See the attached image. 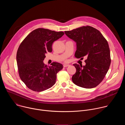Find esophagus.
<instances>
[{
    "instance_id": "1",
    "label": "esophagus",
    "mask_w": 125,
    "mask_h": 125,
    "mask_svg": "<svg viewBox=\"0 0 125 125\" xmlns=\"http://www.w3.org/2000/svg\"><path fill=\"white\" fill-rule=\"evenodd\" d=\"M69 66V64H64L63 65V67H68Z\"/></svg>"
}]
</instances>
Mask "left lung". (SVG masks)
I'll use <instances>...</instances> for the list:
<instances>
[{"label":"left lung","instance_id":"obj_1","mask_svg":"<svg viewBox=\"0 0 125 125\" xmlns=\"http://www.w3.org/2000/svg\"><path fill=\"white\" fill-rule=\"evenodd\" d=\"M65 33L76 42L75 57L82 59L86 58L84 66L73 64L76 72L72 76L73 82L85 88L96 87L104 78L110 65L107 42L98 30L88 26L65 31Z\"/></svg>","mask_w":125,"mask_h":125}]
</instances>
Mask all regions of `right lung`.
Here are the masks:
<instances>
[{
  "label": "right lung",
  "mask_w": 125,
  "mask_h": 125,
  "mask_svg": "<svg viewBox=\"0 0 125 125\" xmlns=\"http://www.w3.org/2000/svg\"><path fill=\"white\" fill-rule=\"evenodd\" d=\"M64 34L63 31L38 28L30 32L20 45L16 56L19 74L30 90L42 92L55 83L57 73L63 66L53 62L47 66L43 60L46 53L52 52L53 42Z\"/></svg>",
  "instance_id": "1"
}]
</instances>
